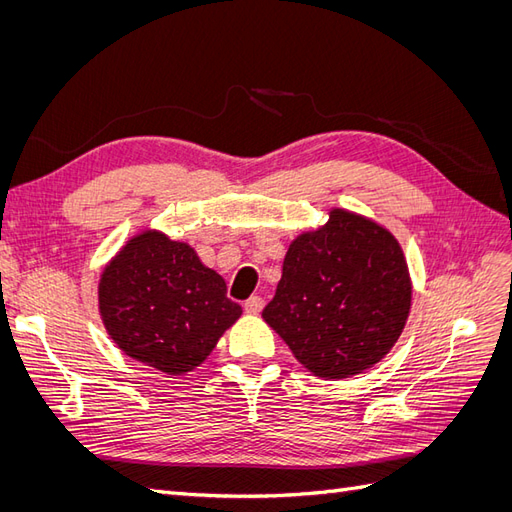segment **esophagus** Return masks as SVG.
<instances>
[{
	"instance_id": "esophagus-1",
	"label": "esophagus",
	"mask_w": 512,
	"mask_h": 512,
	"mask_svg": "<svg viewBox=\"0 0 512 512\" xmlns=\"http://www.w3.org/2000/svg\"><path fill=\"white\" fill-rule=\"evenodd\" d=\"M262 307H265V301H262L260 297H250L243 303V309L247 314H258V312H262Z\"/></svg>"
}]
</instances>
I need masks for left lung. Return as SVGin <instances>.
Here are the masks:
<instances>
[{
  "label": "left lung",
  "mask_w": 512,
  "mask_h": 512,
  "mask_svg": "<svg viewBox=\"0 0 512 512\" xmlns=\"http://www.w3.org/2000/svg\"><path fill=\"white\" fill-rule=\"evenodd\" d=\"M412 282L397 239L346 209L288 247L262 318L318 378L376 365L406 327Z\"/></svg>",
  "instance_id": "left-lung-1"
}]
</instances>
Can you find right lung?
Instances as JSON below:
<instances>
[{
    "instance_id": "add662e5",
    "label": "right lung",
    "mask_w": 512,
    "mask_h": 512,
    "mask_svg": "<svg viewBox=\"0 0 512 512\" xmlns=\"http://www.w3.org/2000/svg\"><path fill=\"white\" fill-rule=\"evenodd\" d=\"M98 303L121 352L168 376L203 363L241 316L222 275L205 267L188 243L158 230L132 237L108 262Z\"/></svg>"
}]
</instances>
